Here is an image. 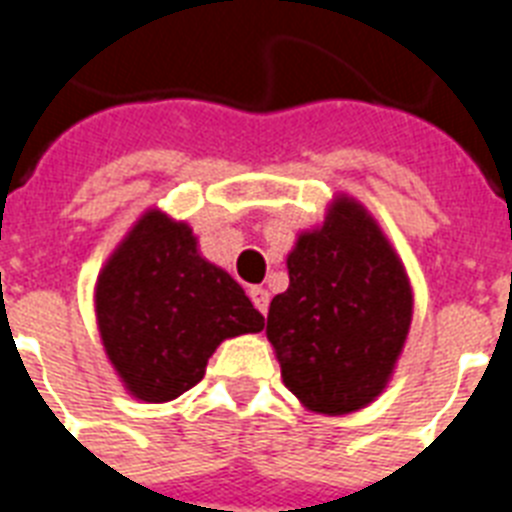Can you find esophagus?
I'll return each instance as SVG.
<instances>
[{
	"mask_svg": "<svg viewBox=\"0 0 512 512\" xmlns=\"http://www.w3.org/2000/svg\"><path fill=\"white\" fill-rule=\"evenodd\" d=\"M247 292H249V300L255 303L257 311L265 316V313H268V300H271V297H268V292H265L263 287H249Z\"/></svg>",
	"mask_w": 512,
	"mask_h": 512,
	"instance_id": "esophagus-1",
	"label": "esophagus"
}]
</instances>
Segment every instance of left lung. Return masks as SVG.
<instances>
[{
  "label": "left lung",
  "instance_id": "obj_1",
  "mask_svg": "<svg viewBox=\"0 0 512 512\" xmlns=\"http://www.w3.org/2000/svg\"><path fill=\"white\" fill-rule=\"evenodd\" d=\"M289 287L271 300L265 335L281 377L319 414L364 409L388 385L412 324L398 255L358 201L340 196L324 225L300 233Z\"/></svg>",
  "mask_w": 512,
  "mask_h": 512
}]
</instances>
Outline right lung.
<instances>
[{
    "label": "right lung",
    "mask_w": 512,
    "mask_h": 512,
    "mask_svg": "<svg viewBox=\"0 0 512 512\" xmlns=\"http://www.w3.org/2000/svg\"><path fill=\"white\" fill-rule=\"evenodd\" d=\"M95 313L124 388L148 404L193 388L223 340L265 327L244 289L199 255L191 228L159 209H148L108 257Z\"/></svg>",
    "instance_id": "add662e5"
}]
</instances>
